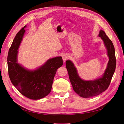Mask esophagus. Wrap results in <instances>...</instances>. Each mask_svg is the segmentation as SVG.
Wrapping results in <instances>:
<instances>
[{
	"instance_id": "1",
	"label": "esophagus",
	"mask_w": 124,
	"mask_h": 124,
	"mask_svg": "<svg viewBox=\"0 0 124 124\" xmlns=\"http://www.w3.org/2000/svg\"><path fill=\"white\" fill-rule=\"evenodd\" d=\"M62 57L63 62H66V61L67 60V59L69 58V55L67 54H63V55H62Z\"/></svg>"
}]
</instances>
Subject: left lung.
Wrapping results in <instances>:
<instances>
[{"label":"left lung","instance_id":"8db88e82","mask_svg":"<svg viewBox=\"0 0 124 124\" xmlns=\"http://www.w3.org/2000/svg\"><path fill=\"white\" fill-rule=\"evenodd\" d=\"M98 36L103 41L107 50V55L109 57L107 68L101 77L94 80H83L79 76L77 69L73 63L70 60L66 62V68L73 90L83 98L96 96L106 90L110 85L116 70L115 50L112 41L102 30L100 31Z\"/></svg>","mask_w":124,"mask_h":124}]
</instances>
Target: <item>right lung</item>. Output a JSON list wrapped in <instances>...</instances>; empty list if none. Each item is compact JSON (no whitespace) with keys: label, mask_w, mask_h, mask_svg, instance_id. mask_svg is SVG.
<instances>
[{"label":"right lung","mask_w":124,"mask_h":124,"mask_svg":"<svg viewBox=\"0 0 124 124\" xmlns=\"http://www.w3.org/2000/svg\"><path fill=\"white\" fill-rule=\"evenodd\" d=\"M24 26L16 34L9 49L8 67L9 77L22 95L32 100H39L50 93L57 69L62 66L61 56L50 58L35 70H29L17 62L18 49L24 34Z\"/></svg>","instance_id":"add662e5"}]
</instances>
